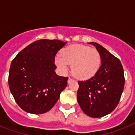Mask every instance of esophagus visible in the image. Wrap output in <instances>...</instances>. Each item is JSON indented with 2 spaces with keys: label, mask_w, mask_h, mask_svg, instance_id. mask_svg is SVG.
I'll use <instances>...</instances> for the list:
<instances>
[{
  "label": "esophagus",
  "mask_w": 135,
  "mask_h": 135,
  "mask_svg": "<svg viewBox=\"0 0 135 135\" xmlns=\"http://www.w3.org/2000/svg\"><path fill=\"white\" fill-rule=\"evenodd\" d=\"M73 80H73L71 78H69V80H68V83L69 84V83H71Z\"/></svg>",
  "instance_id": "obj_1"
}]
</instances>
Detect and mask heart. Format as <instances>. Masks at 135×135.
Segmentation results:
<instances>
[{"label": "heart", "instance_id": "obj_1", "mask_svg": "<svg viewBox=\"0 0 135 135\" xmlns=\"http://www.w3.org/2000/svg\"><path fill=\"white\" fill-rule=\"evenodd\" d=\"M55 63L61 71L66 72L69 65L71 71L78 79H88L94 76L99 69L100 53L97 49L83 45H71L64 48L61 56L55 58Z\"/></svg>", "mask_w": 135, "mask_h": 135}]
</instances>
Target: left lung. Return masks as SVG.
<instances>
[{
	"instance_id": "1",
	"label": "left lung",
	"mask_w": 135,
	"mask_h": 135,
	"mask_svg": "<svg viewBox=\"0 0 135 135\" xmlns=\"http://www.w3.org/2000/svg\"><path fill=\"white\" fill-rule=\"evenodd\" d=\"M99 52L102 65L86 80H79L77 99L85 114L101 118L111 113L119 103L125 85L123 68L119 59L97 43H90Z\"/></svg>"
}]
</instances>
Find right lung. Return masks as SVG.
<instances>
[{
	"label": "right lung",
	"instance_id": "right-lung-1",
	"mask_svg": "<svg viewBox=\"0 0 135 135\" xmlns=\"http://www.w3.org/2000/svg\"><path fill=\"white\" fill-rule=\"evenodd\" d=\"M66 43L59 40H38L23 49L12 61L8 85L15 102L24 111L46 113L67 86L69 78L55 72V55Z\"/></svg>",
	"mask_w": 135,
	"mask_h": 135
}]
</instances>
